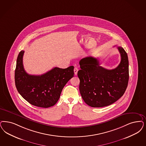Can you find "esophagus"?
<instances>
[{
	"mask_svg": "<svg viewBox=\"0 0 146 146\" xmlns=\"http://www.w3.org/2000/svg\"><path fill=\"white\" fill-rule=\"evenodd\" d=\"M78 72V68L76 67H74V72L75 75H77Z\"/></svg>",
	"mask_w": 146,
	"mask_h": 146,
	"instance_id": "esophagus-1",
	"label": "esophagus"
}]
</instances>
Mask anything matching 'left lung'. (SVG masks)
<instances>
[{
    "label": "left lung",
    "instance_id": "left-lung-1",
    "mask_svg": "<svg viewBox=\"0 0 146 146\" xmlns=\"http://www.w3.org/2000/svg\"><path fill=\"white\" fill-rule=\"evenodd\" d=\"M121 55L120 64L107 70L100 66L97 58L86 57L80 62L78 72L79 90L86 104L92 107L109 106L123 95L129 80L128 55L121 47H117Z\"/></svg>",
    "mask_w": 146,
    "mask_h": 146
}]
</instances>
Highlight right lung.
Wrapping results in <instances>:
<instances>
[{
  "label": "right lung",
  "instance_id": "1",
  "mask_svg": "<svg viewBox=\"0 0 146 146\" xmlns=\"http://www.w3.org/2000/svg\"><path fill=\"white\" fill-rule=\"evenodd\" d=\"M24 50L19 53L15 70V84L21 96L33 106L48 108L59 100L63 88L74 76V66L67 68L54 67L40 76L30 75L23 64Z\"/></svg>",
  "mask_w": 146,
  "mask_h": 146
}]
</instances>
